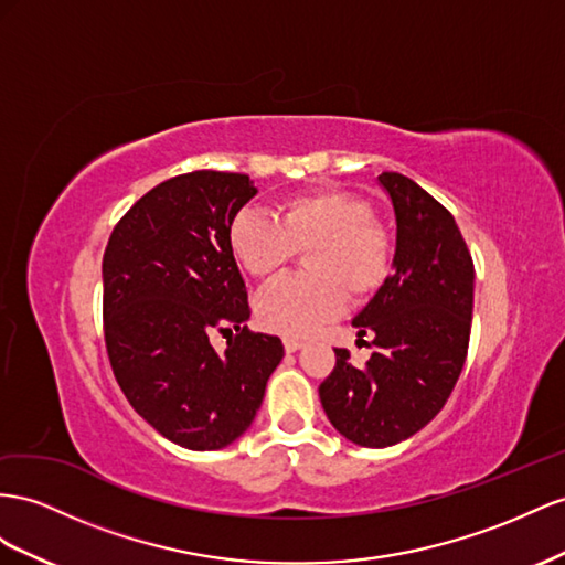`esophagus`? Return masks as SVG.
<instances>
[{
  "mask_svg": "<svg viewBox=\"0 0 565 565\" xmlns=\"http://www.w3.org/2000/svg\"><path fill=\"white\" fill-rule=\"evenodd\" d=\"M282 344H285V352H287V354H292V352H297V349L303 347V342H301V340H295V338H285Z\"/></svg>",
  "mask_w": 565,
  "mask_h": 565,
  "instance_id": "1",
  "label": "esophagus"
}]
</instances>
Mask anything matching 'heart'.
I'll return each instance as SVG.
<instances>
[{"label": "heart", "mask_w": 565, "mask_h": 565, "mask_svg": "<svg viewBox=\"0 0 565 565\" xmlns=\"http://www.w3.org/2000/svg\"><path fill=\"white\" fill-rule=\"evenodd\" d=\"M237 262L254 278L268 280L307 254V278H285L256 295L262 326L303 338L344 309V292L369 297L385 280L390 239L373 221L371 204L342 190H313L278 204V221L256 209H242L227 227Z\"/></svg>", "instance_id": "obj_1"}]
</instances>
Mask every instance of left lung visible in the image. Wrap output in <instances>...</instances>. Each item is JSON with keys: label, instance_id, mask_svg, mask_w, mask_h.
<instances>
[{"label": "left lung", "instance_id": "obj_1", "mask_svg": "<svg viewBox=\"0 0 565 565\" xmlns=\"http://www.w3.org/2000/svg\"><path fill=\"white\" fill-rule=\"evenodd\" d=\"M396 223L392 276L354 316L375 352L356 369L334 349L320 404L332 428L359 447L383 449L428 425L463 371L472 318V258L451 213L414 180L380 173Z\"/></svg>", "mask_w": 565, "mask_h": 565}]
</instances>
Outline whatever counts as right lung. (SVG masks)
I'll list each match as a JSON object with an SVG mask.
<instances>
[{
  "label": "right lung",
  "mask_w": 565,
  "mask_h": 565,
  "mask_svg": "<svg viewBox=\"0 0 565 565\" xmlns=\"http://www.w3.org/2000/svg\"><path fill=\"white\" fill-rule=\"evenodd\" d=\"M256 192L242 173L171 178L135 202L104 252L114 375L151 428L192 451L223 449L247 433L285 354L278 338L247 330V287L227 242ZM211 329L232 334L223 353L210 347Z\"/></svg>",
  "instance_id": "add662e5"
}]
</instances>
